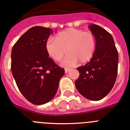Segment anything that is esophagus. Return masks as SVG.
Returning a JSON list of instances; mask_svg holds the SVG:
<instances>
[{
  "label": "esophagus",
  "instance_id": "esophagus-1",
  "mask_svg": "<svg viewBox=\"0 0 130 130\" xmlns=\"http://www.w3.org/2000/svg\"><path fill=\"white\" fill-rule=\"evenodd\" d=\"M70 70H71V69H69V68H65V73H67Z\"/></svg>",
  "mask_w": 130,
  "mask_h": 130
}]
</instances>
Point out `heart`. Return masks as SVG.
<instances>
[{
	"label": "heart",
	"instance_id": "heart-1",
	"mask_svg": "<svg viewBox=\"0 0 130 130\" xmlns=\"http://www.w3.org/2000/svg\"><path fill=\"white\" fill-rule=\"evenodd\" d=\"M95 48L96 40L92 32L75 28H69L59 32L56 35V40L48 39L45 44L48 56L56 61L61 60L66 52L68 53L63 61L66 66L75 65L77 61L80 64L90 61Z\"/></svg>",
	"mask_w": 130,
	"mask_h": 130
}]
</instances>
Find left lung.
Returning <instances> with one entry per match:
<instances>
[{
  "mask_svg": "<svg viewBox=\"0 0 130 130\" xmlns=\"http://www.w3.org/2000/svg\"><path fill=\"white\" fill-rule=\"evenodd\" d=\"M89 28L96 40V48L89 63L77 68L80 75L75 81V86L84 98L99 101L110 92L115 84L118 54L109 32L95 24H91Z\"/></svg>",
  "mask_w": 130,
  "mask_h": 130,
  "instance_id": "left-lung-1",
  "label": "left lung"
}]
</instances>
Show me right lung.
<instances>
[{
  "mask_svg": "<svg viewBox=\"0 0 130 130\" xmlns=\"http://www.w3.org/2000/svg\"><path fill=\"white\" fill-rule=\"evenodd\" d=\"M52 32L50 28L33 27L12 48V74L21 93L32 104L49 102L55 96L65 73L46 51L45 44Z\"/></svg>",
  "mask_w": 130,
  "mask_h": 130,
  "instance_id": "1",
  "label": "right lung"
}]
</instances>
